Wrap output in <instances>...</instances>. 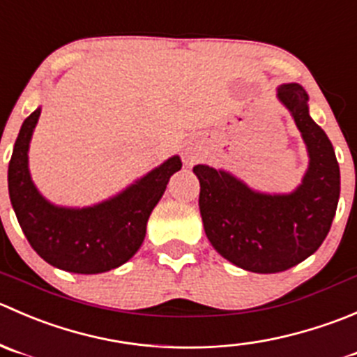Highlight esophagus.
Listing matches in <instances>:
<instances>
[{"instance_id": "obj_1", "label": "esophagus", "mask_w": 357, "mask_h": 357, "mask_svg": "<svg viewBox=\"0 0 357 357\" xmlns=\"http://www.w3.org/2000/svg\"><path fill=\"white\" fill-rule=\"evenodd\" d=\"M185 156H187V161H190V163H192V161H196L197 153H196V151H194V149H187Z\"/></svg>"}]
</instances>
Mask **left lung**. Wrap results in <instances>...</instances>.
Listing matches in <instances>:
<instances>
[{
  "label": "left lung",
  "mask_w": 357,
  "mask_h": 357,
  "mask_svg": "<svg viewBox=\"0 0 357 357\" xmlns=\"http://www.w3.org/2000/svg\"><path fill=\"white\" fill-rule=\"evenodd\" d=\"M309 149V170L288 196L253 192L225 172L194 167L204 232L224 259L259 274L283 273L312 255L328 236L340 196V170L326 133L310 119L300 84L278 88Z\"/></svg>",
  "instance_id": "obj_1"
}]
</instances>
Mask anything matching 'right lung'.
I'll list each match as a JSON object with an SVG mask.
<instances>
[{
  "instance_id": "right-lung-1",
  "label": "right lung",
  "mask_w": 357,
  "mask_h": 357,
  "mask_svg": "<svg viewBox=\"0 0 357 357\" xmlns=\"http://www.w3.org/2000/svg\"><path fill=\"white\" fill-rule=\"evenodd\" d=\"M36 109L24 121L8 165L10 201L34 252L62 271L98 274L132 259L146 238L149 215L167 183L180 170L178 156L147 174L119 196L83 210L57 208L31 182L27 149L40 118Z\"/></svg>"
}]
</instances>
